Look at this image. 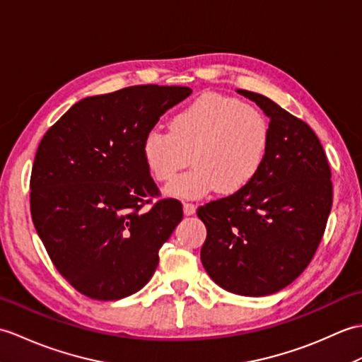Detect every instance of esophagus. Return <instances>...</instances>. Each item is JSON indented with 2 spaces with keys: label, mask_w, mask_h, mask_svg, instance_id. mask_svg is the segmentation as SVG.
<instances>
[{
  "label": "esophagus",
  "mask_w": 362,
  "mask_h": 362,
  "mask_svg": "<svg viewBox=\"0 0 362 362\" xmlns=\"http://www.w3.org/2000/svg\"><path fill=\"white\" fill-rule=\"evenodd\" d=\"M182 211H184V215H194L195 211H197V206L192 204V203H184Z\"/></svg>",
  "instance_id": "1"
}]
</instances>
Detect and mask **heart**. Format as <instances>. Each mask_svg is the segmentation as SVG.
Instances as JSON below:
<instances>
[{
	"label": "heart",
	"mask_w": 362,
	"mask_h": 362,
	"mask_svg": "<svg viewBox=\"0 0 362 362\" xmlns=\"http://www.w3.org/2000/svg\"><path fill=\"white\" fill-rule=\"evenodd\" d=\"M269 120L240 99L209 93L180 110L168 132L148 130L141 153L151 178L167 182L191 156L194 168L168 184L175 198H202L212 190L237 194L251 184L267 159Z\"/></svg>",
	"instance_id": "heart-1"
}]
</instances>
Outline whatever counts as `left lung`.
I'll list each match as a JSON object with an SVG mask.
<instances>
[{
  "mask_svg": "<svg viewBox=\"0 0 362 362\" xmlns=\"http://www.w3.org/2000/svg\"><path fill=\"white\" fill-rule=\"evenodd\" d=\"M269 117L267 159L243 190L198 207L202 263L229 293L274 294L308 267L332 211V173L311 128L267 95L237 90Z\"/></svg>",
  "mask_w": 362,
  "mask_h": 362,
  "instance_id": "left-lung-1",
  "label": "left lung"
}]
</instances>
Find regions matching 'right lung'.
I'll use <instances>...</instances> for the list:
<instances>
[{
	"instance_id": "obj_1",
	"label": "right lung",
	"mask_w": 362,
	"mask_h": 362,
	"mask_svg": "<svg viewBox=\"0 0 362 362\" xmlns=\"http://www.w3.org/2000/svg\"><path fill=\"white\" fill-rule=\"evenodd\" d=\"M189 86L139 85L74 103L43 136L30 176V214L55 268L95 300L146 285L159 249L182 220L178 199H159L141 144Z\"/></svg>"
}]
</instances>
